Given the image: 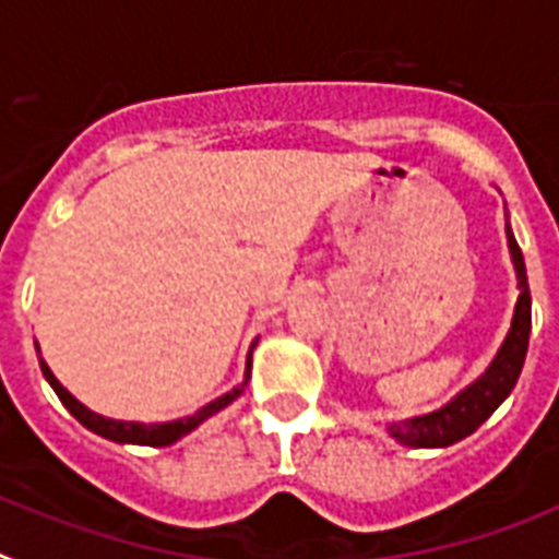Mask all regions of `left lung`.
I'll list each match as a JSON object with an SVG mask.
<instances>
[{
    "mask_svg": "<svg viewBox=\"0 0 559 559\" xmlns=\"http://www.w3.org/2000/svg\"><path fill=\"white\" fill-rule=\"evenodd\" d=\"M507 241L509 252H512V264L514 273H518V289H521V295H518V304H514L512 329H509L503 346L498 348V354H495V360L489 362L487 371L473 385L464 388L455 400H450L448 405L433 411V414L414 416V419H402L394 421V425H388V433L394 436L400 444H407V448H448V444H455V441L475 433L495 414V407L512 394L514 382L521 377L523 360H526L528 332H532V295H528L523 252L518 247V241H514L509 225Z\"/></svg>",
    "mask_w": 559,
    "mask_h": 559,
    "instance_id": "1",
    "label": "left lung"
}]
</instances>
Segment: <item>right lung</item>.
<instances>
[{"label":"right lung","mask_w":559,"mask_h":559,"mask_svg":"<svg viewBox=\"0 0 559 559\" xmlns=\"http://www.w3.org/2000/svg\"><path fill=\"white\" fill-rule=\"evenodd\" d=\"M255 343H259V340H252L250 352H247V371H245V382H241V385H236L233 391H227V394L219 396V400L207 402L205 407H199L193 416H186V419H174V421H159V425H143V421H118V419H106V416L95 414V411H90L86 405H81V402H78L75 396H72L70 391H67V388L56 380V373L50 371V366H47L41 357H38V362H41V373H45V380L50 382V388L58 394V400L64 402L67 411H70V414L75 416V419L81 421L86 430L104 436V439H109V441H120V444H148V448H165V444H174V441H179L182 436L191 433V430H197L202 421L211 419L213 414H219L222 407L230 405L233 400H239L241 391H245V385H247V380H250L252 348H255Z\"/></svg>","instance_id":"1"}]
</instances>
